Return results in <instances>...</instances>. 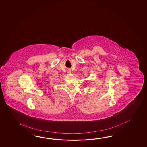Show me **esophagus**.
<instances>
[{
	"label": "esophagus",
	"mask_w": 147,
	"mask_h": 147,
	"mask_svg": "<svg viewBox=\"0 0 147 147\" xmlns=\"http://www.w3.org/2000/svg\"><path fill=\"white\" fill-rule=\"evenodd\" d=\"M67 72L69 73H71V71H70V70H68V71H67Z\"/></svg>",
	"instance_id": "esophagus-1"
}]
</instances>
